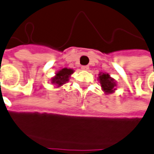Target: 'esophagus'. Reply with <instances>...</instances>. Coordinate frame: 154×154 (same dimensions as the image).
<instances>
[{
  "mask_svg": "<svg viewBox=\"0 0 154 154\" xmlns=\"http://www.w3.org/2000/svg\"><path fill=\"white\" fill-rule=\"evenodd\" d=\"M81 69L83 70V71H88V69H89V67H88V66H82Z\"/></svg>",
  "mask_w": 154,
  "mask_h": 154,
  "instance_id": "34e87169",
  "label": "esophagus"
}]
</instances>
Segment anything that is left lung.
<instances>
[{"instance_id":"1","label":"left lung","mask_w":154,"mask_h":154,"mask_svg":"<svg viewBox=\"0 0 154 154\" xmlns=\"http://www.w3.org/2000/svg\"><path fill=\"white\" fill-rule=\"evenodd\" d=\"M98 80L99 81L102 90L104 91L105 94H113L116 91V81L106 72H100L98 74Z\"/></svg>"}]
</instances>
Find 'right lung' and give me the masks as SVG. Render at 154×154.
<instances>
[{
  "label": "right lung",
  "instance_id": "obj_1",
  "mask_svg": "<svg viewBox=\"0 0 154 154\" xmlns=\"http://www.w3.org/2000/svg\"><path fill=\"white\" fill-rule=\"evenodd\" d=\"M75 72L73 69L71 68H62V69L56 71L55 76L50 79L51 84L54 85V87H62L63 85L67 83L69 81V79L71 78V75Z\"/></svg>",
  "mask_w": 154,
  "mask_h": 154
}]
</instances>
